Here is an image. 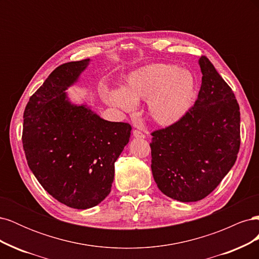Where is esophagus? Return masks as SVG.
Wrapping results in <instances>:
<instances>
[{"mask_svg": "<svg viewBox=\"0 0 259 259\" xmlns=\"http://www.w3.org/2000/svg\"><path fill=\"white\" fill-rule=\"evenodd\" d=\"M133 136H134L135 138H143V139L146 137V135H145V134H143L142 132H140V131H137V130H134V131H133Z\"/></svg>", "mask_w": 259, "mask_h": 259, "instance_id": "esophagus-1", "label": "esophagus"}]
</instances>
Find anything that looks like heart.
I'll return each mask as SVG.
<instances>
[{
  "mask_svg": "<svg viewBox=\"0 0 259 259\" xmlns=\"http://www.w3.org/2000/svg\"><path fill=\"white\" fill-rule=\"evenodd\" d=\"M197 96L193 74L176 65L152 64L133 71L123 88L108 90L105 99L122 110L131 112L137 101L147 100L148 113L162 126L179 122L189 112Z\"/></svg>",
  "mask_w": 259,
  "mask_h": 259,
  "instance_id": "1",
  "label": "heart"
}]
</instances>
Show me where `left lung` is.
<instances>
[{"instance_id": "1", "label": "left lung", "mask_w": 259, "mask_h": 259, "mask_svg": "<svg viewBox=\"0 0 259 259\" xmlns=\"http://www.w3.org/2000/svg\"><path fill=\"white\" fill-rule=\"evenodd\" d=\"M199 65L203 76L194 106L179 122L151 134L154 182L180 202L207 197L229 173L240 148L236 96L206 57Z\"/></svg>"}]
</instances>
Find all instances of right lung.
I'll return each instance as SVG.
<instances>
[{
  "label": "right lung",
  "instance_id": "obj_1",
  "mask_svg": "<svg viewBox=\"0 0 259 259\" xmlns=\"http://www.w3.org/2000/svg\"><path fill=\"white\" fill-rule=\"evenodd\" d=\"M91 59L56 68L23 113L22 145L28 165L53 198L76 209L98 205L111 191L114 162L130 142L131 125L101 119L66 91Z\"/></svg>",
  "mask_w": 259,
  "mask_h": 259
}]
</instances>
